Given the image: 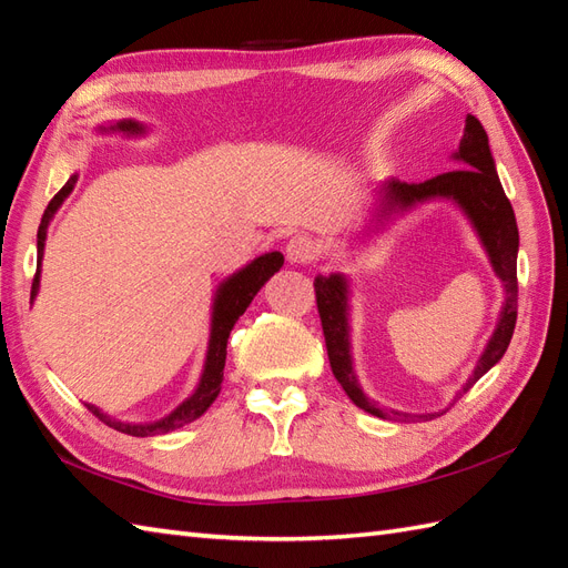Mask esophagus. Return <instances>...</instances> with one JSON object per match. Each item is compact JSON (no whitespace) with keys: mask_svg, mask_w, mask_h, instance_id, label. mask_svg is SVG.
Segmentation results:
<instances>
[{"mask_svg":"<svg viewBox=\"0 0 568 568\" xmlns=\"http://www.w3.org/2000/svg\"><path fill=\"white\" fill-rule=\"evenodd\" d=\"M315 253H317L315 241L305 234H295L285 244V256L291 263H310L312 258H315Z\"/></svg>","mask_w":568,"mask_h":568,"instance_id":"esophagus-1","label":"esophagus"}]
</instances>
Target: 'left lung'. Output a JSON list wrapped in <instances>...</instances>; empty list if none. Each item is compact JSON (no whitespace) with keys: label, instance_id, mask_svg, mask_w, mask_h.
Segmentation results:
<instances>
[{"label":"left lung","instance_id":"8db88e82","mask_svg":"<svg viewBox=\"0 0 568 568\" xmlns=\"http://www.w3.org/2000/svg\"><path fill=\"white\" fill-rule=\"evenodd\" d=\"M456 159L464 163V168L456 171L434 175L425 183H403V180L390 178L383 185V212L405 210L413 207L415 202L429 200V197H452L462 204L468 220L474 222L476 232L484 241V246L490 256L493 268L505 285V307L498 322L496 334L490 336L484 356H480L474 376L464 385V393L474 385L486 371L498 364L503 354L508 352V344L513 339L515 322H517V246H520V236H517V222L510 200L505 197V190L500 185V178L496 173V163H493L488 134L480 126L476 116H466V129L462 143H458ZM315 297H317V312L322 320L324 344H327V356L334 378L339 381L346 395L352 397L354 405L366 409L371 415L385 417L383 409L373 407L368 397L361 393L356 376L352 371V356H348V322H346V281L342 275H317L315 277ZM395 417H407L403 413H393ZM434 417V415H422Z\"/></svg>","mask_w":568,"mask_h":568}]
</instances>
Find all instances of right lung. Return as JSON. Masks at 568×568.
Wrapping results in <instances>:
<instances>
[{"label": "right lung", "mask_w": 568, "mask_h": 568, "mask_svg": "<svg viewBox=\"0 0 568 568\" xmlns=\"http://www.w3.org/2000/svg\"><path fill=\"white\" fill-rule=\"evenodd\" d=\"M116 126L122 131H139V124H134V122H122ZM75 180L78 178L72 175L68 183L58 190V195L51 202H48V207L43 212V220L39 224V263H36V275H33V283H31V297L36 295V291H39V275H41V258H43V241H45L48 222H51V216L60 207V202H63L70 195V190H72V185H75ZM281 265H283V253H277V251L265 253V256L248 263L244 271L234 273L220 287V293H216V300H214V312H212V336H210V348H207V364H204V373L200 378L197 390L192 393L187 400L175 409V413L163 417L161 422H153V425H124V422H116L112 417H106V415L100 413L98 407L88 405L90 413L98 415L104 422V425H110L116 432L131 434V437H153V434H165V432L187 425V422H192V419H197L204 413V409H207L214 403V397L220 395V390H222L229 332H232L234 322L241 315H244L246 307L251 305L253 295L261 291V285L268 281L273 273L281 271Z\"/></svg>", "instance_id": "1"}]
</instances>
